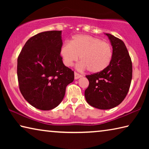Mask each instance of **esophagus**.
<instances>
[{
    "mask_svg": "<svg viewBox=\"0 0 149 149\" xmlns=\"http://www.w3.org/2000/svg\"><path fill=\"white\" fill-rule=\"evenodd\" d=\"M81 77H82L81 75L77 74V73H76V72L74 73V78H75V79H79V78Z\"/></svg>",
    "mask_w": 149,
    "mask_h": 149,
    "instance_id": "34e87169",
    "label": "esophagus"
}]
</instances>
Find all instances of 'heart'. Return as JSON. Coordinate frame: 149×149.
Listing matches in <instances>:
<instances>
[{"instance_id":"1","label":"heart","mask_w":149,"mask_h":149,"mask_svg":"<svg viewBox=\"0 0 149 149\" xmlns=\"http://www.w3.org/2000/svg\"><path fill=\"white\" fill-rule=\"evenodd\" d=\"M60 55L66 66H72L79 58L81 69L91 73H99L109 65L112 58V49L108 42L88 35H74L62 45Z\"/></svg>"}]
</instances>
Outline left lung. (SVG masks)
<instances>
[{
  "instance_id": "left-lung-1",
  "label": "left lung",
  "mask_w": 149,
  "mask_h": 149,
  "mask_svg": "<svg viewBox=\"0 0 149 149\" xmlns=\"http://www.w3.org/2000/svg\"><path fill=\"white\" fill-rule=\"evenodd\" d=\"M112 47V58L103 71L86 75L89 81L85 91L87 103L98 109L108 110L122 102L129 91L132 79V62L122 40L105 33Z\"/></svg>"
}]
</instances>
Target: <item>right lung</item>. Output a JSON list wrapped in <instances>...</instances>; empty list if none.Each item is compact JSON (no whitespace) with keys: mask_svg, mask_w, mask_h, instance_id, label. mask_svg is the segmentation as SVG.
<instances>
[{"mask_svg":"<svg viewBox=\"0 0 149 149\" xmlns=\"http://www.w3.org/2000/svg\"><path fill=\"white\" fill-rule=\"evenodd\" d=\"M62 31L39 33L27 41L17 58L20 92L33 107L41 110L56 108L64 99L74 72L60 56Z\"/></svg>","mask_w":149,"mask_h":149,"instance_id":"1","label":"right lung"}]
</instances>
